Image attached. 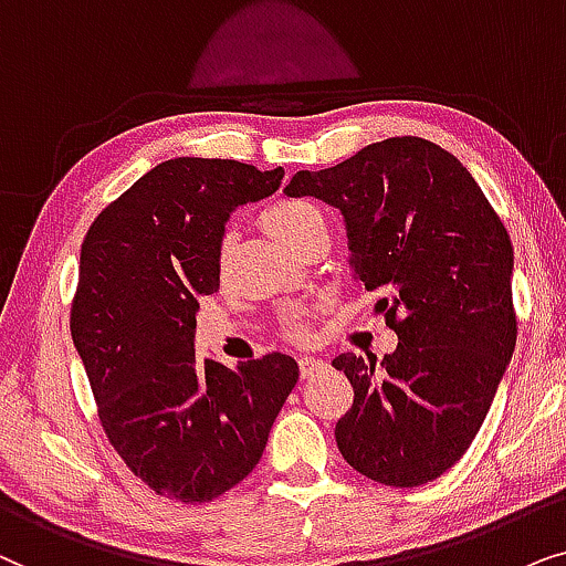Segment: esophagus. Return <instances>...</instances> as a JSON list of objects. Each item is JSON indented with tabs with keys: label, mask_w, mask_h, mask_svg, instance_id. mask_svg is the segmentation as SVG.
<instances>
[{
	"label": "esophagus",
	"mask_w": 566,
	"mask_h": 566,
	"mask_svg": "<svg viewBox=\"0 0 566 566\" xmlns=\"http://www.w3.org/2000/svg\"><path fill=\"white\" fill-rule=\"evenodd\" d=\"M323 367H326V361L321 357H300V375L303 378H313V375L323 373Z\"/></svg>",
	"instance_id": "1"
}]
</instances>
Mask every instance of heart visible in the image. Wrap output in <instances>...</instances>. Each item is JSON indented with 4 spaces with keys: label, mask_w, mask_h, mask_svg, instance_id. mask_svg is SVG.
<instances>
[{
    "label": "heart",
    "mask_w": 566,
    "mask_h": 566,
    "mask_svg": "<svg viewBox=\"0 0 566 566\" xmlns=\"http://www.w3.org/2000/svg\"><path fill=\"white\" fill-rule=\"evenodd\" d=\"M261 224L279 245L295 251L305 238L313 235V232L326 230V217H323L321 209L311 205V201L287 199L263 209ZM295 334H303V326H300V323H295Z\"/></svg>",
    "instance_id": "heart-1"
}]
</instances>
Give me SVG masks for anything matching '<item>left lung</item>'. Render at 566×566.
<instances>
[{"label": "left lung", "mask_w": 566, "mask_h": 566, "mask_svg": "<svg viewBox=\"0 0 566 566\" xmlns=\"http://www.w3.org/2000/svg\"><path fill=\"white\" fill-rule=\"evenodd\" d=\"M287 196L336 207L349 266L398 346L334 359L354 388L336 446L361 476L421 486L461 461L484 424L517 338L512 243L476 180L419 137L361 147L326 170H297Z\"/></svg>", "instance_id": "left-lung-1"}]
</instances>
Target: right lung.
<instances>
[{
	"mask_svg": "<svg viewBox=\"0 0 566 566\" xmlns=\"http://www.w3.org/2000/svg\"><path fill=\"white\" fill-rule=\"evenodd\" d=\"M282 178L238 160H165L105 207L82 243L74 349L111 446L168 500L199 504L240 484L300 378L290 354L228 367L193 352L199 297L220 290L232 209Z\"/></svg>",
	"mask_w": 566,
	"mask_h": 566,
	"instance_id": "add662e5",
	"label": "right lung"
}]
</instances>
